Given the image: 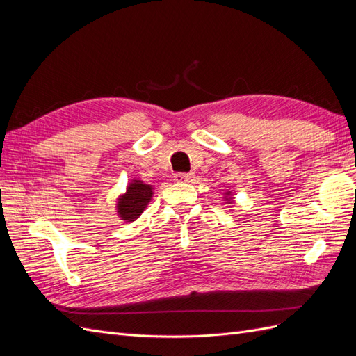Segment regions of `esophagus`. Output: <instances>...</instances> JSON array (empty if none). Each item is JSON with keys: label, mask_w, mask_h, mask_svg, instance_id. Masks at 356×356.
Listing matches in <instances>:
<instances>
[{"label": "esophagus", "mask_w": 356, "mask_h": 356, "mask_svg": "<svg viewBox=\"0 0 356 356\" xmlns=\"http://www.w3.org/2000/svg\"><path fill=\"white\" fill-rule=\"evenodd\" d=\"M193 178H195V174H175V181L178 182H191Z\"/></svg>", "instance_id": "obj_1"}]
</instances>
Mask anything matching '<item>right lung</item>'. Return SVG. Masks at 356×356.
I'll return each mask as SVG.
<instances>
[{"label":"right lung","mask_w":356,"mask_h":356,"mask_svg":"<svg viewBox=\"0 0 356 356\" xmlns=\"http://www.w3.org/2000/svg\"><path fill=\"white\" fill-rule=\"evenodd\" d=\"M153 197V187L143 181L134 179L123 196L117 202V213L124 221H135L144 212L148 202Z\"/></svg>","instance_id":"right-lung-1"}]
</instances>
